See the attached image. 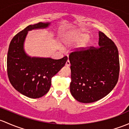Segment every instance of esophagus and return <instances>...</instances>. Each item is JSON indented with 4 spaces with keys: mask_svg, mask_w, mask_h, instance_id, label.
<instances>
[{
    "mask_svg": "<svg viewBox=\"0 0 129 129\" xmlns=\"http://www.w3.org/2000/svg\"><path fill=\"white\" fill-rule=\"evenodd\" d=\"M70 61H69V60H68L67 61V62H66V66H67V67H69V66H70Z\"/></svg>",
    "mask_w": 129,
    "mask_h": 129,
    "instance_id": "1",
    "label": "esophagus"
}]
</instances>
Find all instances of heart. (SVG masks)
Returning a JSON list of instances; mask_svg holds the SVG:
<instances>
[{
	"label": "heart",
	"instance_id": "heart-1",
	"mask_svg": "<svg viewBox=\"0 0 129 129\" xmlns=\"http://www.w3.org/2000/svg\"><path fill=\"white\" fill-rule=\"evenodd\" d=\"M88 38V35H86V34H84V33H78L77 35H75L74 37V40L76 42H80V41H82L84 40L85 39L87 38ZM88 44V41H86L84 42L81 45V46L85 47H86Z\"/></svg>",
	"mask_w": 129,
	"mask_h": 129
}]
</instances>
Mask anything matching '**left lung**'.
Instances as JSON below:
<instances>
[{
  "instance_id": "8db88e82",
  "label": "left lung",
  "mask_w": 129,
  "mask_h": 129,
  "mask_svg": "<svg viewBox=\"0 0 129 129\" xmlns=\"http://www.w3.org/2000/svg\"><path fill=\"white\" fill-rule=\"evenodd\" d=\"M99 47H80L69 54L70 90L76 100L89 103L108 95L118 82L120 63L117 47L99 32Z\"/></svg>"
}]
</instances>
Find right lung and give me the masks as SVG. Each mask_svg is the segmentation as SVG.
<instances>
[{
	"label": "right lung",
	"instance_id": "add662e5",
	"mask_svg": "<svg viewBox=\"0 0 129 129\" xmlns=\"http://www.w3.org/2000/svg\"><path fill=\"white\" fill-rule=\"evenodd\" d=\"M50 23L40 22L30 25L17 33L11 41L7 59L9 81L16 90L30 98H39L49 90L51 80L66 64L68 57L60 59L28 57L23 43L28 31L46 28Z\"/></svg>",
	"mask_w": 129,
	"mask_h": 129
}]
</instances>
